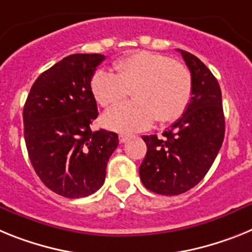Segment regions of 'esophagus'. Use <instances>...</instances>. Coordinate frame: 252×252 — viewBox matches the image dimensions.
<instances>
[{"label": "esophagus", "mask_w": 252, "mask_h": 252, "mask_svg": "<svg viewBox=\"0 0 252 252\" xmlns=\"http://www.w3.org/2000/svg\"><path fill=\"white\" fill-rule=\"evenodd\" d=\"M132 138V135H128V134H120L119 135V142L120 143H126V141Z\"/></svg>", "instance_id": "34e87169"}]
</instances>
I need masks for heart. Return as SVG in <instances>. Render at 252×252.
I'll return each mask as SVG.
<instances>
[{
  "label": "heart",
  "mask_w": 252,
  "mask_h": 252,
  "mask_svg": "<svg viewBox=\"0 0 252 252\" xmlns=\"http://www.w3.org/2000/svg\"><path fill=\"white\" fill-rule=\"evenodd\" d=\"M114 69L117 73L97 69L90 82L94 97L105 108L123 100L133 89V101L117 105L102 115V124L111 130H144L156 119L158 123H171L189 106L191 73L168 56L137 50L115 61Z\"/></svg>",
  "instance_id": "b5f03b06"
}]
</instances>
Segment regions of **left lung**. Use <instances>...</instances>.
<instances>
[{
  "mask_svg": "<svg viewBox=\"0 0 252 252\" xmlns=\"http://www.w3.org/2000/svg\"><path fill=\"white\" fill-rule=\"evenodd\" d=\"M178 50L191 73L189 106L161 138L156 134L142 137L147 153L139 166V176L144 187L161 195H179L195 187L213 165L224 138L217 78L194 54Z\"/></svg>",
  "mask_w": 252,
  "mask_h": 252,
  "instance_id": "obj_1",
  "label": "left lung"
}]
</instances>
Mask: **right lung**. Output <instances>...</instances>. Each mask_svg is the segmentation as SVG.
<instances>
[{"instance_id":"1","label":"right lung","mask_w":252,"mask_h":252,"mask_svg":"<svg viewBox=\"0 0 252 252\" xmlns=\"http://www.w3.org/2000/svg\"><path fill=\"white\" fill-rule=\"evenodd\" d=\"M102 54H71L32 84L24 105L30 162L45 187L65 198H84L102 187L118 134L90 126L97 118L91 77Z\"/></svg>"}]
</instances>
